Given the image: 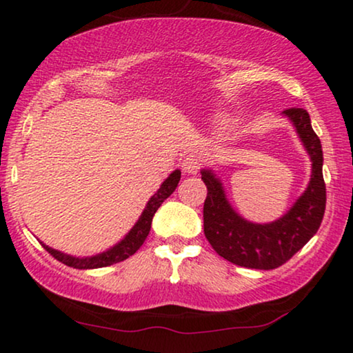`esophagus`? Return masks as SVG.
Listing matches in <instances>:
<instances>
[{"instance_id":"esophagus-1","label":"esophagus","mask_w":353,"mask_h":353,"mask_svg":"<svg viewBox=\"0 0 353 353\" xmlns=\"http://www.w3.org/2000/svg\"><path fill=\"white\" fill-rule=\"evenodd\" d=\"M201 165H202L201 157L197 156V154H194V152L188 154V156L183 159V162H181L183 170H185L186 173H197V172H199Z\"/></svg>"}]
</instances>
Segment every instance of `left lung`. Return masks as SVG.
<instances>
[{"mask_svg": "<svg viewBox=\"0 0 353 353\" xmlns=\"http://www.w3.org/2000/svg\"><path fill=\"white\" fill-rule=\"evenodd\" d=\"M291 119L312 159V180L307 191L281 219L267 225L241 219L226 201L221 183L210 170H202L207 186L204 234L220 257L245 268L273 270L286 263L320 228L326 209L321 141L313 132L310 115L302 108L283 112Z\"/></svg>", "mask_w": 353, "mask_h": 353, "instance_id": "8db88e82", "label": "left lung"}]
</instances>
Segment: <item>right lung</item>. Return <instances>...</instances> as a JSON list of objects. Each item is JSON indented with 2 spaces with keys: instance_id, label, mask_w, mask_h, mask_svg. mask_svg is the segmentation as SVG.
Returning <instances> with one entry per match:
<instances>
[{
  "instance_id": "1",
  "label": "right lung",
  "mask_w": 353,
  "mask_h": 353,
  "mask_svg": "<svg viewBox=\"0 0 353 353\" xmlns=\"http://www.w3.org/2000/svg\"><path fill=\"white\" fill-rule=\"evenodd\" d=\"M180 178H181V172L175 170L170 176L167 178L165 181L162 183V186L159 188L156 194L149 199L146 209L143 210L141 216H139V220L137 221V225L133 226L132 231L125 236L123 241H120L117 245H114V248L109 249L108 252H103V254L94 255V257H88V259H75V257H70V255L59 252V250L48 248V245H45V244H43V248H45L56 260H59L61 263L67 265V267L79 268V270L103 268V267H109V265L123 262V260H127L130 255H133L134 252H137V250L143 245L144 241H146L149 230H151L154 214H156L159 207L162 205V202L165 201L173 191H175Z\"/></svg>"
}]
</instances>
